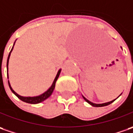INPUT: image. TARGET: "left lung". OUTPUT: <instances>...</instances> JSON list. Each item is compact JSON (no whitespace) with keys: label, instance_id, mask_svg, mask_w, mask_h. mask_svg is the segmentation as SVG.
Here are the masks:
<instances>
[{"label":"left lung","instance_id":"left-lung-1","mask_svg":"<svg viewBox=\"0 0 133 133\" xmlns=\"http://www.w3.org/2000/svg\"><path fill=\"white\" fill-rule=\"evenodd\" d=\"M83 98H84V99H85V101L88 102V103H89L90 105H92V106H94V107H96V108H98V107H104V106H107V105H109V104H110L112 103V102H113L116 99H114V100H112V101H111V102H106V103H103V104H95V103H93V102H90L89 100H88L87 98H85V97H84L83 96Z\"/></svg>","mask_w":133,"mask_h":133}]
</instances>
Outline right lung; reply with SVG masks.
<instances>
[{
  "instance_id": "1",
  "label": "right lung",
  "mask_w": 133,
  "mask_h": 133,
  "mask_svg": "<svg viewBox=\"0 0 133 133\" xmlns=\"http://www.w3.org/2000/svg\"><path fill=\"white\" fill-rule=\"evenodd\" d=\"M15 43H14V45H13V47H12L11 51L9 52V56H8V59H7L6 67H7V77H8V78H9V76H8V65H9V57H10V54H11V52H12V49H13V48H14ZM60 72H61V69H60V70H59L57 74L56 77H55V79H54V82H53L52 85L50 87V88H49L47 91H45L44 94H41V95H39V96H34V97H29V96H28V97H25V96H21L18 95V94H17L16 92H15V91L13 90V89L12 88V87H11L10 83H9V81H8V83H9V86L10 89H11V90L12 91V93L15 94L16 96H17V98H20L21 101H23V102H26V103L38 104V103H40V102H43L44 100L47 99V98H48V97L52 94L53 91H54V88H55L56 82H57L58 77H59V74H60Z\"/></svg>"
}]
</instances>
